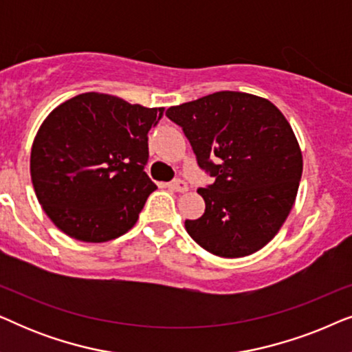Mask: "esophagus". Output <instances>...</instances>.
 Here are the masks:
<instances>
[{
    "instance_id": "34e87169",
    "label": "esophagus",
    "mask_w": 352,
    "mask_h": 352,
    "mask_svg": "<svg viewBox=\"0 0 352 352\" xmlns=\"http://www.w3.org/2000/svg\"><path fill=\"white\" fill-rule=\"evenodd\" d=\"M168 187H170V189L175 190V192H181V194H182V192H187V184H186V182L182 181V179L173 181L171 184L168 186Z\"/></svg>"
}]
</instances>
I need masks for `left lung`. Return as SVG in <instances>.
I'll list each match as a JSON object with an SVG mask.
<instances>
[{
  "label": "left lung",
  "mask_w": 352,
  "mask_h": 352,
  "mask_svg": "<svg viewBox=\"0 0 352 352\" xmlns=\"http://www.w3.org/2000/svg\"><path fill=\"white\" fill-rule=\"evenodd\" d=\"M166 117L189 139L197 163L214 177L186 230L221 258L248 256L276 237L295 204L302 155L295 133L271 100L219 91L173 105Z\"/></svg>",
  "instance_id": "left-lung-1"
}]
</instances>
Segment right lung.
<instances>
[{
  "label": "right lung",
  "instance_id": "right-lung-1",
  "mask_svg": "<svg viewBox=\"0 0 352 352\" xmlns=\"http://www.w3.org/2000/svg\"><path fill=\"white\" fill-rule=\"evenodd\" d=\"M165 109L83 93L52 110L30 155L36 199L72 239L109 242L136 224L157 186L146 175L148 138Z\"/></svg>",
  "mask_w": 352,
  "mask_h": 352
}]
</instances>
